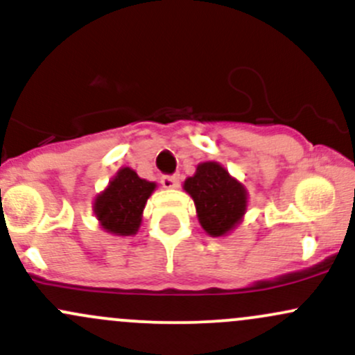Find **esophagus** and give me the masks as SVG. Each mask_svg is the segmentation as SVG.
Returning <instances> with one entry per match:
<instances>
[{
  "instance_id": "esophagus-1",
  "label": "esophagus",
  "mask_w": 355,
  "mask_h": 355,
  "mask_svg": "<svg viewBox=\"0 0 355 355\" xmlns=\"http://www.w3.org/2000/svg\"><path fill=\"white\" fill-rule=\"evenodd\" d=\"M162 185L165 189H177L180 185V175H165L162 177Z\"/></svg>"
}]
</instances>
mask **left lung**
<instances>
[{"mask_svg": "<svg viewBox=\"0 0 355 355\" xmlns=\"http://www.w3.org/2000/svg\"><path fill=\"white\" fill-rule=\"evenodd\" d=\"M184 190L192 197L197 219L209 236H226L243 221L248 190L221 163H199L184 182Z\"/></svg>", "mask_w": 355, "mask_h": 355, "instance_id": "1", "label": "left lung"}]
</instances>
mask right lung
<instances>
[{"label": "right lung", "instance_id": "add662e5", "mask_svg": "<svg viewBox=\"0 0 355 355\" xmlns=\"http://www.w3.org/2000/svg\"><path fill=\"white\" fill-rule=\"evenodd\" d=\"M155 189V182L144 180L132 168L122 166L93 200V214L98 219L100 227L115 236L136 234Z\"/></svg>", "mask_w": 355, "mask_h": 355}]
</instances>
